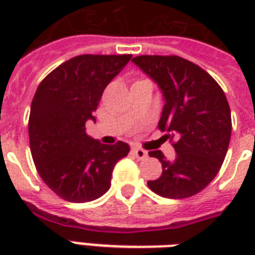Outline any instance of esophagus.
I'll return each instance as SVG.
<instances>
[{
	"label": "esophagus",
	"instance_id": "esophagus-1",
	"mask_svg": "<svg viewBox=\"0 0 255 255\" xmlns=\"http://www.w3.org/2000/svg\"><path fill=\"white\" fill-rule=\"evenodd\" d=\"M132 154L138 158V160H144L147 157V151L140 147H132Z\"/></svg>",
	"mask_w": 255,
	"mask_h": 255
}]
</instances>
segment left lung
I'll use <instances>...</instances> for the list:
<instances>
[{
    "label": "left lung",
    "instance_id": "left-lung-1",
    "mask_svg": "<svg viewBox=\"0 0 255 255\" xmlns=\"http://www.w3.org/2000/svg\"><path fill=\"white\" fill-rule=\"evenodd\" d=\"M132 63L160 87L165 105L158 127L176 139V155L166 160L161 150L162 173L149 180L151 191L179 199L195 195L219 173L230 146L231 109L224 91L206 71L177 56H138Z\"/></svg>",
    "mask_w": 255,
    "mask_h": 255
}]
</instances>
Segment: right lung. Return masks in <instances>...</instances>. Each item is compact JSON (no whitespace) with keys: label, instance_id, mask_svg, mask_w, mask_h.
<instances>
[{"label":"right lung","instance_id":"right-lung-1","mask_svg":"<svg viewBox=\"0 0 255 255\" xmlns=\"http://www.w3.org/2000/svg\"><path fill=\"white\" fill-rule=\"evenodd\" d=\"M131 54H83L58 65L38 86L28 135L36 171L69 202H89L109 187L113 168L129 151L124 142L104 144L86 133L102 93Z\"/></svg>","mask_w":255,"mask_h":255}]
</instances>
